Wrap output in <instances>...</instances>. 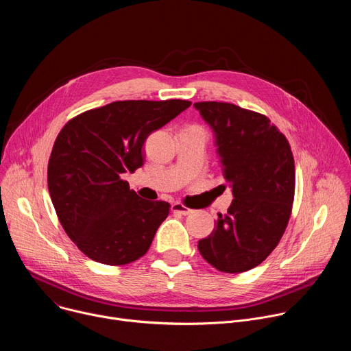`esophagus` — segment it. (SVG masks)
<instances>
[{
    "label": "esophagus",
    "instance_id": "34e87169",
    "mask_svg": "<svg viewBox=\"0 0 351 351\" xmlns=\"http://www.w3.org/2000/svg\"><path fill=\"white\" fill-rule=\"evenodd\" d=\"M171 208H172V211H173V213L180 214V215H189L190 213H193L190 208L184 207V206H183V204H180V203H173Z\"/></svg>",
    "mask_w": 351,
    "mask_h": 351
}]
</instances>
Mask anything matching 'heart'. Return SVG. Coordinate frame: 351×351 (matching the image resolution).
I'll return each mask as SVG.
<instances>
[{
  "mask_svg": "<svg viewBox=\"0 0 351 351\" xmlns=\"http://www.w3.org/2000/svg\"><path fill=\"white\" fill-rule=\"evenodd\" d=\"M191 128H193V129H198V130H202V129H199L198 126H191Z\"/></svg>",
  "mask_w": 351,
  "mask_h": 351,
  "instance_id": "obj_1",
  "label": "heart"
}]
</instances>
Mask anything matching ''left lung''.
Instances as JSON below:
<instances>
[{"label": "left lung", "instance_id": "8db88e82", "mask_svg": "<svg viewBox=\"0 0 351 351\" xmlns=\"http://www.w3.org/2000/svg\"><path fill=\"white\" fill-rule=\"evenodd\" d=\"M213 129L217 154L233 199L213 233L198 240L203 258L221 272L260 265L278 245L294 197V160L289 141L261 114L229 103H195Z\"/></svg>", "mask_w": 351, "mask_h": 351}]
</instances>
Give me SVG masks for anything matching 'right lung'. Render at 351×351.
<instances>
[{"label": "right lung", "mask_w": 351, "mask_h": 351, "mask_svg": "<svg viewBox=\"0 0 351 351\" xmlns=\"http://www.w3.org/2000/svg\"><path fill=\"white\" fill-rule=\"evenodd\" d=\"M190 106L184 99L115 101L77 115L60 132L48 191L64 230L88 258L125 265L147 253L171 206L140 198L122 175L144 164L149 133Z\"/></svg>", "instance_id": "1"}]
</instances>
